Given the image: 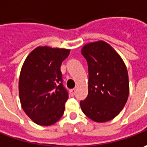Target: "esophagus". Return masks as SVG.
I'll return each mask as SVG.
<instances>
[{
    "label": "esophagus",
    "instance_id": "obj_1",
    "mask_svg": "<svg viewBox=\"0 0 147 147\" xmlns=\"http://www.w3.org/2000/svg\"><path fill=\"white\" fill-rule=\"evenodd\" d=\"M70 93H71V96H74V95H75V94H76V89H71Z\"/></svg>",
    "mask_w": 147,
    "mask_h": 147
}]
</instances>
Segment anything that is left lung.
I'll use <instances>...</instances> for the list:
<instances>
[{
	"label": "left lung",
	"instance_id": "8db88e82",
	"mask_svg": "<svg viewBox=\"0 0 147 147\" xmlns=\"http://www.w3.org/2000/svg\"><path fill=\"white\" fill-rule=\"evenodd\" d=\"M81 53L89 69V94L80 102L81 110L95 122L114 119L129 97V76L124 61L102 40L85 45Z\"/></svg>",
	"mask_w": 147,
	"mask_h": 147
}]
</instances>
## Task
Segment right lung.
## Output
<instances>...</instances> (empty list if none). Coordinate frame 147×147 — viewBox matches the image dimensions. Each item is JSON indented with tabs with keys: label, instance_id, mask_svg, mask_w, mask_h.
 <instances>
[{
	"label": "right lung",
	"instance_id": "add662e5",
	"mask_svg": "<svg viewBox=\"0 0 147 147\" xmlns=\"http://www.w3.org/2000/svg\"><path fill=\"white\" fill-rule=\"evenodd\" d=\"M70 49L39 46L23 63L18 82L24 112L42 126L55 124L64 113L68 92L63 84L61 64Z\"/></svg>",
	"mask_w": 147,
	"mask_h": 147
}]
</instances>
